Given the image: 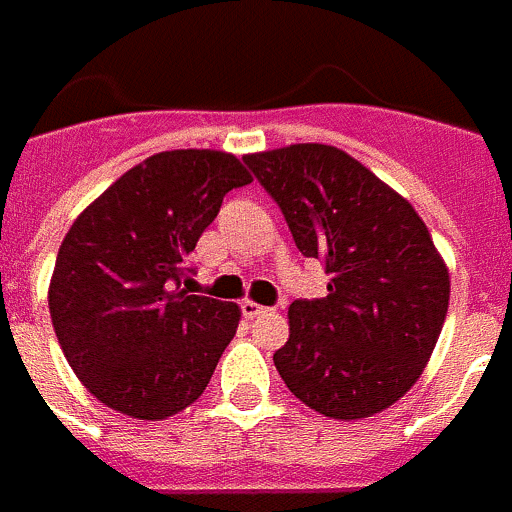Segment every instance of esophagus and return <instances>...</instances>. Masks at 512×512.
I'll list each match as a JSON object with an SVG mask.
<instances>
[{
	"instance_id": "34e87169",
	"label": "esophagus",
	"mask_w": 512,
	"mask_h": 512,
	"mask_svg": "<svg viewBox=\"0 0 512 512\" xmlns=\"http://www.w3.org/2000/svg\"><path fill=\"white\" fill-rule=\"evenodd\" d=\"M270 308L259 306V303H253V300H242V314L248 317V320H253V317H262V314H267Z\"/></svg>"
}]
</instances>
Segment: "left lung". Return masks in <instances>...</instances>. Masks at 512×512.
<instances>
[{
    "instance_id": "left-lung-1",
    "label": "left lung",
    "mask_w": 512,
    "mask_h": 512,
    "mask_svg": "<svg viewBox=\"0 0 512 512\" xmlns=\"http://www.w3.org/2000/svg\"><path fill=\"white\" fill-rule=\"evenodd\" d=\"M297 250L325 262L328 295L289 306L273 361L286 389L331 419L386 411L419 380L444 328L449 273L402 195L322 143L248 154Z\"/></svg>"
}]
</instances>
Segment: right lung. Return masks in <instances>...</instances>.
I'll list each match as a JSON object with an SVG mask.
<instances>
[{"label": "right lung", "mask_w": 512, "mask_h": 512, "mask_svg": "<svg viewBox=\"0 0 512 512\" xmlns=\"http://www.w3.org/2000/svg\"><path fill=\"white\" fill-rule=\"evenodd\" d=\"M245 184L234 154L162 151L68 228L49 284L52 325L76 378L107 408L159 422L204 394L239 306L190 295L181 275L226 192Z\"/></svg>", "instance_id": "add662e5"}]
</instances>
